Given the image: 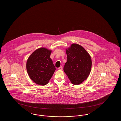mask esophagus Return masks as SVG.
I'll return each instance as SVG.
<instances>
[{"mask_svg": "<svg viewBox=\"0 0 121 121\" xmlns=\"http://www.w3.org/2000/svg\"><path fill=\"white\" fill-rule=\"evenodd\" d=\"M58 69H59V70H62V69H63V67H62V66H60V67L58 68Z\"/></svg>", "mask_w": 121, "mask_h": 121, "instance_id": "obj_1", "label": "esophagus"}]
</instances>
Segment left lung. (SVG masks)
<instances>
[{
	"mask_svg": "<svg viewBox=\"0 0 121 121\" xmlns=\"http://www.w3.org/2000/svg\"><path fill=\"white\" fill-rule=\"evenodd\" d=\"M67 61L64 70L73 84L78 85L86 80L90 73L92 60L85 49L78 44H73L66 49Z\"/></svg>",
	"mask_w": 121,
	"mask_h": 121,
	"instance_id": "8db88e82",
	"label": "left lung"
}]
</instances>
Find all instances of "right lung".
<instances>
[{
	"instance_id": "1",
	"label": "right lung",
	"mask_w": 121,
	"mask_h": 121,
	"mask_svg": "<svg viewBox=\"0 0 121 121\" xmlns=\"http://www.w3.org/2000/svg\"><path fill=\"white\" fill-rule=\"evenodd\" d=\"M52 51L41 48L28 57L26 69L31 80L39 85H46L56 69L50 58Z\"/></svg>"
}]
</instances>
